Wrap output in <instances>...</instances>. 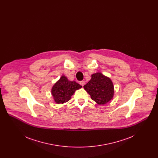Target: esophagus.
<instances>
[{"instance_id": "1", "label": "esophagus", "mask_w": 158, "mask_h": 158, "mask_svg": "<svg viewBox=\"0 0 158 158\" xmlns=\"http://www.w3.org/2000/svg\"><path fill=\"white\" fill-rule=\"evenodd\" d=\"M80 84L82 85V86H83L85 84V82L84 81H81L80 82Z\"/></svg>"}]
</instances>
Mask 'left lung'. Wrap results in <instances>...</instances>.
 <instances>
[{"instance_id": "1", "label": "left lung", "mask_w": 158, "mask_h": 158, "mask_svg": "<svg viewBox=\"0 0 158 158\" xmlns=\"http://www.w3.org/2000/svg\"><path fill=\"white\" fill-rule=\"evenodd\" d=\"M91 99L99 105H105L114 97V88L111 79L100 72L94 73L88 83L83 86Z\"/></svg>"}]
</instances>
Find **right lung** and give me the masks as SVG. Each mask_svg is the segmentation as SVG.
<instances>
[{"instance_id":"right-lung-1","label":"right lung","mask_w":158,"mask_h":158,"mask_svg":"<svg viewBox=\"0 0 158 158\" xmlns=\"http://www.w3.org/2000/svg\"><path fill=\"white\" fill-rule=\"evenodd\" d=\"M82 88V86L75 81H70L64 75L54 83L52 89V95L57 104H63L69 101L75 90Z\"/></svg>"}]
</instances>
